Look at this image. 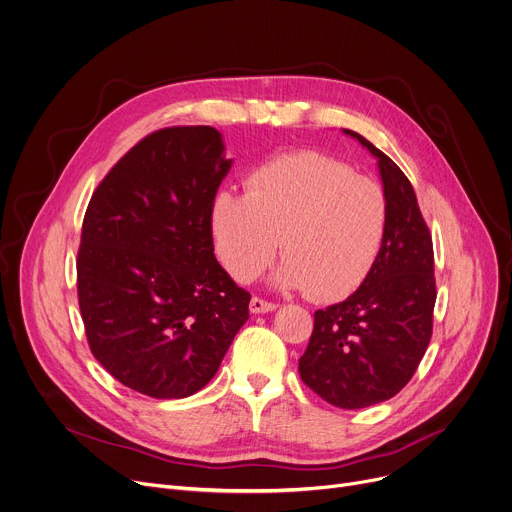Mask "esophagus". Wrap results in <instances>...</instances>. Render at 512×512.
<instances>
[{
  "mask_svg": "<svg viewBox=\"0 0 512 512\" xmlns=\"http://www.w3.org/2000/svg\"><path fill=\"white\" fill-rule=\"evenodd\" d=\"M276 307H278L276 303L260 299V297H252V301H250V311L252 313H268V311H274Z\"/></svg>",
  "mask_w": 512,
  "mask_h": 512,
  "instance_id": "34e87169",
  "label": "esophagus"
}]
</instances>
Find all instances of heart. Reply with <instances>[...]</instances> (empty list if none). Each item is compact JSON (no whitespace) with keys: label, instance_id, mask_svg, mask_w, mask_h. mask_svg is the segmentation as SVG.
Listing matches in <instances>:
<instances>
[{"label":"heart","instance_id":"1","mask_svg":"<svg viewBox=\"0 0 512 512\" xmlns=\"http://www.w3.org/2000/svg\"><path fill=\"white\" fill-rule=\"evenodd\" d=\"M388 225L382 187L331 156H276L246 179V193L219 191L211 203L215 252L240 282L285 258L276 282L317 301L352 295L380 254Z\"/></svg>","mask_w":512,"mask_h":512}]
</instances>
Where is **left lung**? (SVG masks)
Here are the masks:
<instances>
[{
  "label": "left lung",
  "mask_w": 512,
  "mask_h": 512,
  "mask_svg": "<svg viewBox=\"0 0 512 512\" xmlns=\"http://www.w3.org/2000/svg\"><path fill=\"white\" fill-rule=\"evenodd\" d=\"M344 132L378 158L388 203L386 236L360 289L315 311L299 374L329 405L364 409L401 392L427 352L437 299L435 260L411 181L364 136Z\"/></svg>",
  "instance_id": "obj_1"
}]
</instances>
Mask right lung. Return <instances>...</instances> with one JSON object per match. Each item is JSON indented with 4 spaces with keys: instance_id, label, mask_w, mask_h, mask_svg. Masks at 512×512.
Wrapping results in <instances>:
<instances>
[{
    "instance_id": "1",
    "label": "right lung",
    "mask_w": 512,
    "mask_h": 512,
    "mask_svg": "<svg viewBox=\"0 0 512 512\" xmlns=\"http://www.w3.org/2000/svg\"><path fill=\"white\" fill-rule=\"evenodd\" d=\"M230 166L215 128H162L87 205L77 295L91 354L152 399L201 390L248 321L250 293L213 256L211 203Z\"/></svg>"
}]
</instances>
